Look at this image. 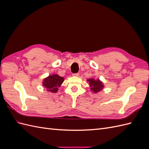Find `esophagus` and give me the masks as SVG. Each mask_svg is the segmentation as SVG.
Segmentation results:
<instances>
[{
  "label": "esophagus",
  "mask_w": 149,
  "mask_h": 149,
  "mask_svg": "<svg viewBox=\"0 0 149 149\" xmlns=\"http://www.w3.org/2000/svg\"><path fill=\"white\" fill-rule=\"evenodd\" d=\"M79 75V73H74V74H73V76H78Z\"/></svg>",
  "instance_id": "34e87169"
}]
</instances>
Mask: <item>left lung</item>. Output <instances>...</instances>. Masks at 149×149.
<instances>
[{
  "mask_svg": "<svg viewBox=\"0 0 149 149\" xmlns=\"http://www.w3.org/2000/svg\"><path fill=\"white\" fill-rule=\"evenodd\" d=\"M88 81L89 82V86L91 87V91H92L94 93H97L101 91L104 88V84L99 79H88Z\"/></svg>",
  "mask_w": 149,
  "mask_h": 149,
  "instance_id": "1",
  "label": "left lung"
}]
</instances>
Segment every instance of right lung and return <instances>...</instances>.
I'll return each instance as SVG.
<instances>
[{
    "label": "right lung",
    "instance_id": "right-lung-1",
    "mask_svg": "<svg viewBox=\"0 0 149 149\" xmlns=\"http://www.w3.org/2000/svg\"><path fill=\"white\" fill-rule=\"evenodd\" d=\"M64 81V78L59 75L53 74L49 75L48 77L43 79V86L45 87L48 91L55 93L58 91V87Z\"/></svg>",
    "mask_w": 149,
    "mask_h": 149
}]
</instances>
